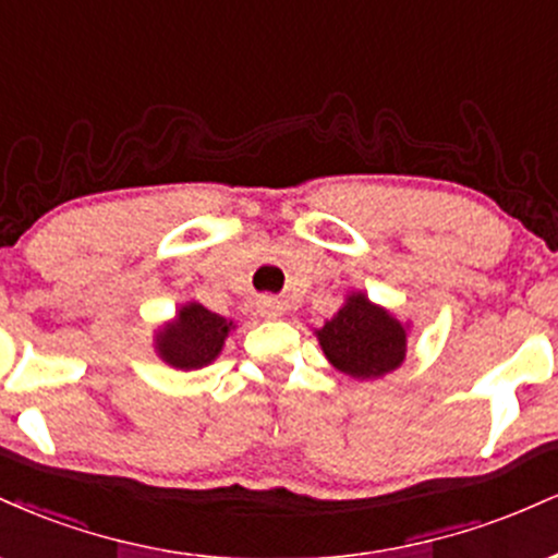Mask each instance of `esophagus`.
I'll return each instance as SVG.
<instances>
[{
    "instance_id": "1",
    "label": "esophagus",
    "mask_w": 558,
    "mask_h": 558,
    "mask_svg": "<svg viewBox=\"0 0 558 558\" xmlns=\"http://www.w3.org/2000/svg\"><path fill=\"white\" fill-rule=\"evenodd\" d=\"M259 315L262 317H270V319L283 317L286 315V304L280 299H275V296L259 299Z\"/></svg>"
}]
</instances>
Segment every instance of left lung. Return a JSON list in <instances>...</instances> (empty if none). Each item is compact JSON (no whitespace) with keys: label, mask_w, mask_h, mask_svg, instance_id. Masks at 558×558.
<instances>
[{"label":"left lung","mask_w":558,"mask_h":558,"mask_svg":"<svg viewBox=\"0 0 558 558\" xmlns=\"http://www.w3.org/2000/svg\"><path fill=\"white\" fill-rule=\"evenodd\" d=\"M319 345L332 367L351 377H380L396 369L407 354V330L386 310L354 293L338 315L317 330Z\"/></svg>","instance_id":"obj_1"}]
</instances>
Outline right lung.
<instances>
[{"instance_id": "obj_1", "label": "right lung", "mask_w": 558, "mask_h": 558, "mask_svg": "<svg viewBox=\"0 0 558 558\" xmlns=\"http://www.w3.org/2000/svg\"><path fill=\"white\" fill-rule=\"evenodd\" d=\"M230 328L233 323L202 304H185L175 323L157 336L159 356L178 369L204 367L220 354Z\"/></svg>"}]
</instances>
